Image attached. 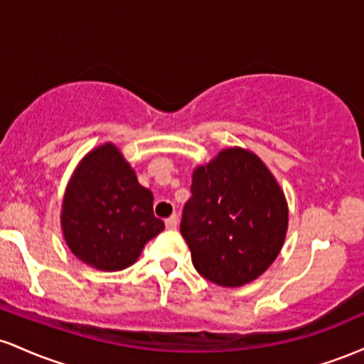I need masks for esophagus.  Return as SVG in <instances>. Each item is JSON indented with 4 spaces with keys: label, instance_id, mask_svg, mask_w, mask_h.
Segmentation results:
<instances>
[{
    "label": "esophagus",
    "instance_id": "1",
    "mask_svg": "<svg viewBox=\"0 0 364 364\" xmlns=\"http://www.w3.org/2000/svg\"><path fill=\"white\" fill-rule=\"evenodd\" d=\"M166 228L168 229H176L178 228V215L173 214L171 217L166 219Z\"/></svg>",
    "mask_w": 364,
    "mask_h": 364
}]
</instances>
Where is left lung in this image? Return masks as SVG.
<instances>
[{
	"instance_id": "obj_1",
	"label": "left lung",
	"mask_w": 364,
	"mask_h": 364,
	"mask_svg": "<svg viewBox=\"0 0 364 364\" xmlns=\"http://www.w3.org/2000/svg\"><path fill=\"white\" fill-rule=\"evenodd\" d=\"M287 223L286 195L252 150L223 149L193 169L181 235L210 282L240 287L260 277L281 253Z\"/></svg>"
}]
</instances>
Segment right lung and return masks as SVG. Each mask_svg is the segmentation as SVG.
I'll return each instance as SVG.
<instances>
[{"mask_svg":"<svg viewBox=\"0 0 364 364\" xmlns=\"http://www.w3.org/2000/svg\"><path fill=\"white\" fill-rule=\"evenodd\" d=\"M152 203V191L140 185L121 150L111 141L97 145L78 162L66 185L61 203L65 243L92 269H127L164 229Z\"/></svg>","mask_w":364,"mask_h":364,"instance_id":"add662e5","label":"right lung"}]
</instances>
